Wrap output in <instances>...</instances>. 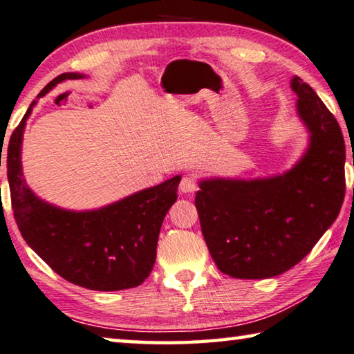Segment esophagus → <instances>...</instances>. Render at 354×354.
I'll list each match as a JSON object with an SVG mask.
<instances>
[{"mask_svg":"<svg viewBox=\"0 0 354 354\" xmlns=\"http://www.w3.org/2000/svg\"><path fill=\"white\" fill-rule=\"evenodd\" d=\"M197 189H198L197 179L192 178V176H184L181 179V183H179V192H181V194L190 195V194H194Z\"/></svg>","mask_w":354,"mask_h":354,"instance_id":"obj_1","label":"esophagus"}]
</instances>
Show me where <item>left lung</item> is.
Segmentation results:
<instances>
[{"label":"left lung","instance_id":"left-lung-1","mask_svg":"<svg viewBox=\"0 0 354 354\" xmlns=\"http://www.w3.org/2000/svg\"><path fill=\"white\" fill-rule=\"evenodd\" d=\"M308 147L283 175L201 179L195 195L212 260L234 279H268L304 258L337 218L345 197V142L334 115L291 78Z\"/></svg>","mask_w":354,"mask_h":354}]
</instances>
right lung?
<instances>
[{"instance_id": "add662e5", "label": "right lung", "mask_w": 354, "mask_h": 354, "mask_svg": "<svg viewBox=\"0 0 354 354\" xmlns=\"http://www.w3.org/2000/svg\"><path fill=\"white\" fill-rule=\"evenodd\" d=\"M83 77L77 72L61 74L37 99L61 82ZM36 104L32 100L8 147L10 200L21 236L56 274L78 287L97 291L138 287L153 271L162 222L178 198L181 176L99 209L71 211L44 201L28 187L21 171V142Z\"/></svg>"}]
</instances>
